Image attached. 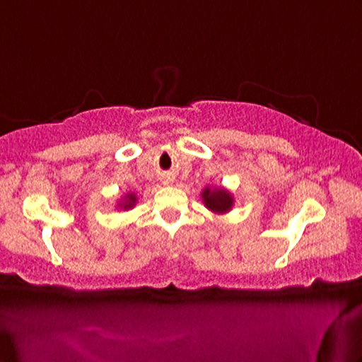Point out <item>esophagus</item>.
Listing matches in <instances>:
<instances>
[{"instance_id": "esophagus-1", "label": "esophagus", "mask_w": 362, "mask_h": 362, "mask_svg": "<svg viewBox=\"0 0 362 362\" xmlns=\"http://www.w3.org/2000/svg\"><path fill=\"white\" fill-rule=\"evenodd\" d=\"M163 183H165V185H171L173 179L169 175H165V177H163Z\"/></svg>"}]
</instances>
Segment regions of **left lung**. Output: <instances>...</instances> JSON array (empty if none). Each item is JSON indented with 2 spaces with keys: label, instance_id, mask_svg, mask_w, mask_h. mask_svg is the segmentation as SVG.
<instances>
[{
  "label": "left lung",
  "instance_id": "left-lung-1",
  "mask_svg": "<svg viewBox=\"0 0 362 362\" xmlns=\"http://www.w3.org/2000/svg\"><path fill=\"white\" fill-rule=\"evenodd\" d=\"M202 202L205 207L214 211V214H228L233 205V197L228 189L224 188H204L202 189Z\"/></svg>",
  "mask_w": 362,
  "mask_h": 362
}]
</instances>
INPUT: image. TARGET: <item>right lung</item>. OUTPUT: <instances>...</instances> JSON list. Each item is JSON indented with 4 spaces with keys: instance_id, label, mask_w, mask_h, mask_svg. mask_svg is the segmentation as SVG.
<instances>
[{
    "instance_id": "obj_1",
    "label": "right lung",
    "mask_w": 362,
    "mask_h": 362,
    "mask_svg": "<svg viewBox=\"0 0 362 362\" xmlns=\"http://www.w3.org/2000/svg\"><path fill=\"white\" fill-rule=\"evenodd\" d=\"M136 201H138L136 194L129 193V194H125V196H124V201H120L117 205H119L120 209H124V210H129V209L134 207V204H136Z\"/></svg>"
}]
</instances>
